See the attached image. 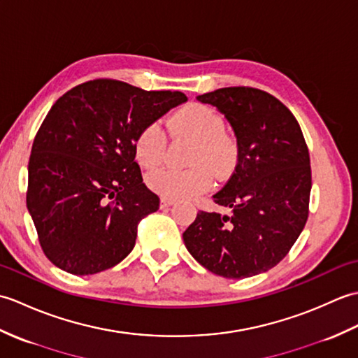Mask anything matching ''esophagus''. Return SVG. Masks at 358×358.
<instances>
[{"label": "esophagus", "mask_w": 358, "mask_h": 358, "mask_svg": "<svg viewBox=\"0 0 358 358\" xmlns=\"http://www.w3.org/2000/svg\"><path fill=\"white\" fill-rule=\"evenodd\" d=\"M175 203L173 199H169V196H162V208H169Z\"/></svg>", "instance_id": "1"}]
</instances>
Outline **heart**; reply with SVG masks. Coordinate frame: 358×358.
Segmentation results:
<instances>
[{"instance_id":"b5f03b06","label":"heart","mask_w":358,"mask_h":358,"mask_svg":"<svg viewBox=\"0 0 358 358\" xmlns=\"http://www.w3.org/2000/svg\"><path fill=\"white\" fill-rule=\"evenodd\" d=\"M173 136H185L195 146L189 157L187 171L159 167L148 173L146 185L163 196L187 199L206 192L212 185V173L217 177L229 173L238 159V143L226 131L222 113L206 104H191L173 113L167 123ZM166 134L159 123H150L135 140V157L144 167H157L166 154Z\"/></svg>"}]
</instances>
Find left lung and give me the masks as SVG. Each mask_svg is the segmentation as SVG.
I'll list each match as a JSON object with an SVG mask.
<instances>
[{"label": "left lung", "instance_id": "1", "mask_svg": "<svg viewBox=\"0 0 358 358\" xmlns=\"http://www.w3.org/2000/svg\"><path fill=\"white\" fill-rule=\"evenodd\" d=\"M196 100L224 113L238 162L214 195L232 214L200 210L185 245L220 277H252L283 260L306 224L313 178L305 136L292 112L264 90L223 87Z\"/></svg>", "mask_w": 358, "mask_h": 358}]
</instances>
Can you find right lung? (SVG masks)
I'll use <instances>...</instances> for the list:
<instances>
[{
	"label": "right lung",
	"mask_w": 358,
	"mask_h": 358,
	"mask_svg": "<svg viewBox=\"0 0 358 358\" xmlns=\"http://www.w3.org/2000/svg\"><path fill=\"white\" fill-rule=\"evenodd\" d=\"M185 101L181 92L100 78L52 106L32 144L26 203L57 268L92 275L131 254L138 223L159 206L143 183L135 140Z\"/></svg>",
	"instance_id": "add662e5"
}]
</instances>
